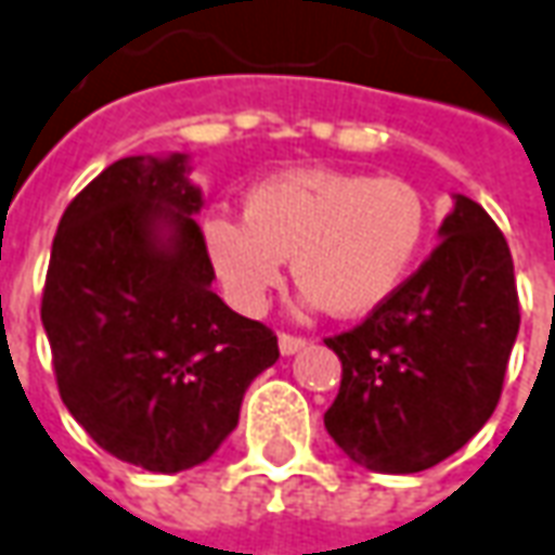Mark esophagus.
<instances>
[{"label":"esophagus","instance_id":"esophagus-1","mask_svg":"<svg viewBox=\"0 0 555 555\" xmlns=\"http://www.w3.org/2000/svg\"><path fill=\"white\" fill-rule=\"evenodd\" d=\"M300 348H306V339H300V336H291V333H282V336H279V351H282V358L297 354Z\"/></svg>","mask_w":555,"mask_h":555}]
</instances>
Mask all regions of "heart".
<instances>
[{
	"label": "heart",
	"mask_w": 555,
	"mask_h": 555,
	"mask_svg": "<svg viewBox=\"0 0 555 555\" xmlns=\"http://www.w3.org/2000/svg\"><path fill=\"white\" fill-rule=\"evenodd\" d=\"M429 231L414 185L333 168H297L255 183L243 222L210 216L204 251L224 297L261 315L285 282V258L304 282L300 306L363 318L382 309L412 273Z\"/></svg>",
	"instance_id": "heart-1"
}]
</instances>
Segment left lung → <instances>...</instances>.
<instances>
[{"mask_svg": "<svg viewBox=\"0 0 555 555\" xmlns=\"http://www.w3.org/2000/svg\"><path fill=\"white\" fill-rule=\"evenodd\" d=\"M439 240L382 309L327 339L343 385L324 426L382 475L433 468L490 421L520 331L511 249L487 210L453 195Z\"/></svg>", "mask_w": 555, "mask_h": 555, "instance_id": "left-lung-1", "label": "left lung"}]
</instances>
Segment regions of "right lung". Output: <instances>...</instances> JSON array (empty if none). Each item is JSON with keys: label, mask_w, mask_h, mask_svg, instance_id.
<instances>
[{"label": "right lung", "mask_w": 555, "mask_h": 555, "mask_svg": "<svg viewBox=\"0 0 555 555\" xmlns=\"http://www.w3.org/2000/svg\"><path fill=\"white\" fill-rule=\"evenodd\" d=\"M201 207L185 153L119 158L62 212L41 300L65 409L158 475L207 463L279 360L276 336L212 291Z\"/></svg>", "instance_id": "add662e5"}]
</instances>
